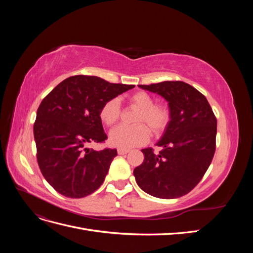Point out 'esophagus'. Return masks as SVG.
Listing matches in <instances>:
<instances>
[{
    "label": "esophagus",
    "mask_w": 253,
    "mask_h": 253,
    "mask_svg": "<svg viewBox=\"0 0 253 253\" xmlns=\"http://www.w3.org/2000/svg\"><path fill=\"white\" fill-rule=\"evenodd\" d=\"M128 151H129V150H127V149H121V148H119V149L117 150L119 155H125V154H126V153H128Z\"/></svg>",
    "instance_id": "obj_1"
}]
</instances>
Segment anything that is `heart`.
I'll list each match as a JSON object with an SVG mask.
<instances>
[{
	"label": "heart",
	"mask_w": 253,
	"mask_h": 253,
	"mask_svg": "<svg viewBox=\"0 0 253 253\" xmlns=\"http://www.w3.org/2000/svg\"><path fill=\"white\" fill-rule=\"evenodd\" d=\"M154 98L147 91L139 90L127 97V102L138 110L135 115V126H119L112 129L110 141L115 147L128 149L147 142L152 137L162 136L171 121V110L166 103H154ZM121 116L120 103L117 99L105 101L99 117L108 126L117 124Z\"/></svg>",
	"instance_id": "obj_1"
}]
</instances>
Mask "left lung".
<instances>
[{
  "label": "left lung",
  "mask_w": 253,
  "mask_h": 253,
  "mask_svg": "<svg viewBox=\"0 0 253 253\" xmlns=\"http://www.w3.org/2000/svg\"><path fill=\"white\" fill-rule=\"evenodd\" d=\"M139 87L163 96L169 102L171 121L155 154L141 150L143 163L134 169L137 185L158 198L188 194L202 180L216 148L217 120L207 98L182 81H164Z\"/></svg>",
  "instance_id": "obj_1"
}]
</instances>
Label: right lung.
I'll list each match as a JSON object with an SVG mask.
<instances>
[{
  "label": "right lung",
  "mask_w": 253,
  "mask_h": 253,
  "mask_svg": "<svg viewBox=\"0 0 253 253\" xmlns=\"http://www.w3.org/2000/svg\"><path fill=\"white\" fill-rule=\"evenodd\" d=\"M134 85L110 83L96 76L68 77L45 97L37 111L34 135L44 178L66 197L87 196L102 185L116 149H87L102 143V104Z\"/></svg>",
  "instance_id": "obj_1"
}]
</instances>
